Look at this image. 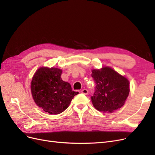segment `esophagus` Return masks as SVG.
<instances>
[{
    "mask_svg": "<svg viewBox=\"0 0 155 155\" xmlns=\"http://www.w3.org/2000/svg\"><path fill=\"white\" fill-rule=\"evenodd\" d=\"M81 93L87 95V94H88V91L87 90V89L84 88V89H83V90L81 91Z\"/></svg>",
    "mask_w": 155,
    "mask_h": 155,
    "instance_id": "obj_1",
    "label": "esophagus"
}]
</instances>
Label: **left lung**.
Returning a JSON list of instances; mask_svg holds the SVG:
<instances>
[{
	"mask_svg": "<svg viewBox=\"0 0 155 155\" xmlns=\"http://www.w3.org/2000/svg\"><path fill=\"white\" fill-rule=\"evenodd\" d=\"M91 76L96 83L91 101L96 109L112 112L123 107L130 91L129 81L110 67L94 69Z\"/></svg>",
	"mask_w": 155,
	"mask_h": 155,
	"instance_id": "1",
	"label": "left lung"
}]
</instances>
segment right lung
<instances>
[{
  "mask_svg": "<svg viewBox=\"0 0 155 155\" xmlns=\"http://www.w3.org/2000/svg\"><path fill=\"white\" fill-rule=\"evenodd\" d=\"M62 70L41 67L31 82L32 97L37 106L51 114L61 113L68 107L78 92L72 91L70 84L62 80Z\"/></svg>",
  "mask_w": 155,
  "mask_h": 155,
  "instance_id": "obj_1",
  "label": "right lung"
}]
</instances>
